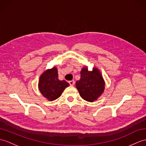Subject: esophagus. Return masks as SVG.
<instances>
[{"label": "esophagus", "instance_id": "34e87169", "mask_svg": "<svg viewBox=\"0 0 146 146\" xmlns=\"http://www.w3.org/2000/svg\"><path fill=\"white\" fill-rule=\"evenodd\" d=\"M69 84H70V86H73L74 84V80L70 81H69Z\"/></svg>", "mask_w": 146, "mask_h": 146}]
</instances>
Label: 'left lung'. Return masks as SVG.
I'll list each match as a JSON object with an SVG mask.
<instances>
[{"label": "left lung", "instance_id": "obj_1", "mask_svg": "<svg viewBox=\"0 0 146 146\" xmlns=\"http://www.w3.org/2000/svg\"><path fill=\"white\" fill-rule=\"evenodd\" d=\"M76 87L80 96L89 102L97 100L104 90V81L96 68L89 72L86 67L81 71V78L76 82Z\"/></svg>", "mask_w": 146, "mask_h": 146}]
</instances>
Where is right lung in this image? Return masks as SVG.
<instances>
[{
  "mask_svg": "<svg viewBox=\"0 0 146 146\" xmlns=\"http://www.w3.org/2000/svg\"><path fill=\"white\" fill-rule=\"evenodd\" d=\"M69 86L66 81L58 80L56 67L48 70L40 77L38 88L42 95L50 101L58 98L65 88Z\"/></svg>",
  "mask_w": 146,
  "mask_h": 146,
  "instance_id": "right-lung-1",
  "label": "right lung"
}]
</instances>
